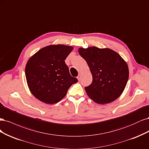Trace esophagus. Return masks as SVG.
I'll list each match as a JSON object with an SVG mask.
<instances>
[{
	"instance_id": "obj_1",
	"label": "esophagus",
	"mask_w": 149,
	"mask_h": 149,
	"mask_svg": "<svg viewBox=\"0 0 149 149\" xmlns=\"http://www.w3.org/2000/svg\"><path fill=\"white\" fill-rule=\"evenodd\" d=\"M77 79H78L79 80H80V79H81V74H80V73L79 74V75L77 76Z\"/></svg>"
}]
</instances>
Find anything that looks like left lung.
Listing matches in <instances>:
<instances>
[{"mask_svg":"<svg viewBox=\"0 0 149 149\" xmlns=\"http://www.w3.org/2000/svg\"><path fill=\"white\" fill-rule=\"evenodd\" d=\"M80 55L87 61L93 80L85 88L95 103H111L121 95L129 78L126 62L119 54L108 48L97 47L79 49Z\"/></svg>","mask_w":149,"mask_h":149,"instance_id":"1","label":"left lung"}]
</instances>
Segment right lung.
Wrapping results in <instances>:
<instances>
[{
    "mask_svg": "<svg viewBox=\"0 0 149 149\" xmlns=\"http://www.w3.org/2000/svg\"><path fill=\"white\" fill-rule=\"evenodd\" d=\"M72 49L73 47L62 45L47 46L28 61L27 84L37 99L47 104L56 103L65 97L72 85L77 82L65 62Z\"/></svg>",
    "mask_w": 149,
    "mask_h": 149,
    "instance_id": "obj_1",
    "label": "right lung"
}]
</instances>
